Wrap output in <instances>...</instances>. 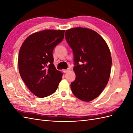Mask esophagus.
<instances>
[{
    "label": "esophagus",
    "mask_w": 133,
    "mask_h": 133,
    "mask_svg": "<svg viewBox=\"0 0 133 133\" xmlns=\"http://www.w3.org/2000/svg\"><path fill=\"white\" fill-rule=\"evenodd\" d=\"M70 70V68H68V69H65V70H63V72L64 73H67V72H68V71H69Z\"/></svg>",
    "instance_id": "34e87169"
}]
</instances>
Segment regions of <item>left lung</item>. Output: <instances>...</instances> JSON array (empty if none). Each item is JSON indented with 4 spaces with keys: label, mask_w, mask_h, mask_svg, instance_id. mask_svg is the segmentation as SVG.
Listing matches in <instances>:
<instances>
[{
    "label": "left lung",
    "mask_w": 133,
    "mask_h": 133,
    "mask_svg": "<svg viewBox=\"0 0 133 133\" xmlns=\"http://www.w3.org/2000/svg\"><path fill=\"white\" fill-rule=\"evenodd\" d=\"M65 39L73 50L75 65L71 91L79 99L90 102L102 93L109 79L112 63L109 48L98 33L87 28L66 30Z\"/></svg>",
    "instance_id": "left-lung-1"
}]
</instances>
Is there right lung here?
<instances>
[{
  "mask_svg": "<svg viewBox=\"0 0 133 133\" xmlns=\"http://www.w3.org/2000/svg\"><path fill=\"white\" fill-rule=\"evenodd\" d=\"M65 30L46 29L31 34L20 48L19 71L26 87L42 98L55 92L63 73L53 64V51L61 42Z\"/></svg>",
  "mask_w": 133,
  "mask_h": 133,
  "instance_id": "right-lung-1",
  "label": "right lung"
}]
</instances>
